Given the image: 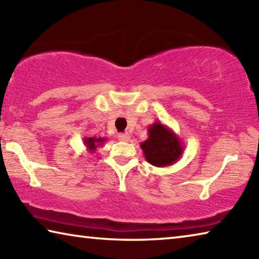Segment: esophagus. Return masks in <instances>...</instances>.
I'll return each mask as SVG.
<instances>
[{"instance_id":"obj_1","label":"esophagus","mask_w":259,"mask_h":259,"mask_svg":"<svg viewBox=\"0 0 259 259\" xmlns=\"http://www.w3.org/2000/svg\"><path fill=\"white\" fill-rule=\"evenodd\" d=\"M119 139L120 140H123V142H128L130 139V136L128 134H120L119 135Z\"/></svg>"}]
</instances>
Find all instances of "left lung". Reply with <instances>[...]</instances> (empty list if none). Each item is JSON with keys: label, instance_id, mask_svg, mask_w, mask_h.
I'll return each instance as SVG.
<instances>
[{"label": "left lung", "instance_id": "8db88e82", "mask_svg": "<svg viewBox=\"0 0 259 259\" xmlns=\"http://www.w3.org/2000/svg\"><path fill=\"white\" fill-rule=\"evenodd\" d=\"M145 159L154 166H168L181 159L184 147L177 135L161 122L148 126V138L140 143Z\"/></svg>", "mask_w": 259, "mask_h": 259}]
</instances>
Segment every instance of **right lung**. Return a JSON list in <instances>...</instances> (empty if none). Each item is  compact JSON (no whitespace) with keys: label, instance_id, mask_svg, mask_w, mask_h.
<instances>
[{"label":"right lung","instance_id":"right-lung-1","mask_svg":"<svg viewBox=\"0 0 259 259\" xmlns=\"http://www.w3.org/2000/svg\"><path fill=\"white\" fill-rule=\"evenodd\" d=\"M106 138H100V137H85L83 139V143L87 147V150L89 153H94L97 151L98 146H102L103 144L106 142Z\"/></svg>","mask_w":259,"mask_h":259}]
</instances>
